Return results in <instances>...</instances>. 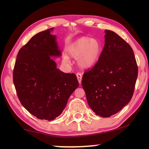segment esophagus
<instances>
[{
  "label": "esophagus",
  "instance_id": "34e87169",
  "mask_svg": "<svg viewBox=\"0 0 149 149\" xmlns=\"http://www.w3.org/2000/svg\"><path fill=\"white\" fill-rule=\"evenodd\" d=\"M76 76H77V78L78 79V81H79V84H81V80H82V74H81V73L78 72L76 74Z\"/></svg>",
  "mask_w": 149,
  "mask_h": 149
}]
</instances>
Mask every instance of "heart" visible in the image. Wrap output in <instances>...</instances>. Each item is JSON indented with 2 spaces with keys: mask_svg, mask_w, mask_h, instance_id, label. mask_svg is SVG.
<instances>
[{
  "mask_svg": "<svg viewBox=\"0 0 149 149\" xmlns=\"http://www.w3.org/2000/svg\"><path fill=\"white\" fill-rule=\"evenodd\" d=\"M102 52V46L97 39L87 37H80L73 42L67 49V53L74 58H77L78 65L81 68H89L97 64ZM64 62H69L67 55L63 57Z\"/></svg>",
  "mask_w": 149,
  "mask_h": 149,
  "instance_id": "1",
  "label": "heart"
}]
</instances>
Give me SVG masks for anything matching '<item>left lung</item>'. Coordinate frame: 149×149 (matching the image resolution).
Wrapping results in <instances>:
<instances>
[{"instance_id":"8db88e82","label":"left lung","mask_w":149,"mask_h":149,"mask_svg":"<svg viewBox=\"0 0 149 149\" xmlns=\"http://www.w3.org/2000/svg\"><path fill=\"white\" fill-rule=\"evenodd\" d=\"M105 44L97 64L85 72L82 87L96 114L108 118L132 99L138 75L132 48L114 31L105 30Z\"/></svg>"}]
</instances>
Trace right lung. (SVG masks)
Instances as JSON below:
<instances>
[{
	"label": "right lung",
	"instance_id": "obj_1",
	"mask_svg": "<svg viewBox=\"0 0 149 149\" xmlns=\"http://www.w3.org/2000/svg\"><path fill=\"white\" fill-rule=\"evenodd\" d=\"M53 27L35 35L19 49L13 81L20 102L41 120H52L62 114L72 93L79 86L76 75L56 68L50 56H61Z\"/></svg>",
	"mask_w": 149,
	"mask_h": 149
}]
</instances>
